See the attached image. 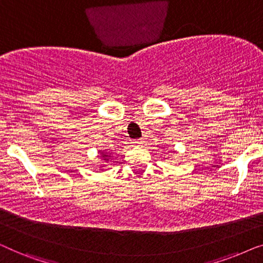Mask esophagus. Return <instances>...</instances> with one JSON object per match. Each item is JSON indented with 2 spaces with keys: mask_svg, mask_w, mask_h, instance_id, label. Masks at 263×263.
Wrapping results in <instances>:
<instances>
[{
  "mask_svg": "<svg viewBox=\"0 0 263 263\" xmlns=\"http://www.w3.org/2000/svg\"><path fill=\"white\" fill-rule=\"evenodd\" d=\"M143 142H145V141H143V139H138V140H135V141H134V145L135 146H141Z\"/></svg>",
  "mask_w": 263,
  "mask_h": 263,
  "instance_id": "1",
  "label": "esophagus"
}]
</instances>
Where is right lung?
<instances>
[{"label":"right lung","instance_id":"1","mask_svg":"<svg viewBox=\"0 0 263 263\" xmlns=\"http://www.w3.org/2000/svg\"><path fill=\"white\" fill-rule=\"evenodd\" d=\"M100 153V158H102V160L104 163H109L110 159H111V156H112V153H109V152H104V151H99ZM105 166V164L102 165V167ZM100 170H103V168H100Z\"/></svg>","mask_w":263,"mask_h":263}]
</instances>
